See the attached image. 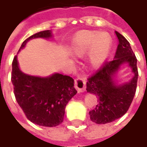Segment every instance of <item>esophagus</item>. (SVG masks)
<instances>
[{"mask_svg":"<svg viewBox=\"0 0 147 147\" xmlns=\"http://www.w3.org/2000/svg\"><path fill=\"white\" fill-rule=\"evenodd\" d=\"M75 87L76 88L78 92H83L86 90V80L84 79L78 78L75 80Z\"/></svg>","mask_w":147,"mask_h":147,"instance_id":"34e87169","label":"esophagus"}]
</instances>
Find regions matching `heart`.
Listing matches in <instances>:
<instances>
[{"mask_svg":"<svg viewBox=\"0 0 147 147\" xmlns=\"http://www.w3.org/2000/svg\"><path fill=\"white\" fill-rule=\"evenodd\" d=\"M112 46L111 37L98 31H80L71 41L74 54L82 56L90 51L89 61L93 66H101L108 59Z\"/></svg>","mask_w":147,"mask_h":147,"instance_id":"heart-1","label":"heart"}]
</instances>
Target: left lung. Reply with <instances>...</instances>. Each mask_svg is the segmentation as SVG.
<instances>
[{
    "mask_svg": "<svg viewBox=\"0 0 147 147\" xmlns=\"http://www.w3.org/2000/svg\"><path fill=\"white\" fill-rule=\"evenodd\" d=\"M115 34L118 45L113 60L105 62L86 83V91L98 98L97 105L90 111L89 115L90 120L98 124L113 122L126 113L136 94L139 76L137 59L130 43L117 31ZM123 65L129 67L133 74V78L127 82L117 80V74Z\"/></svg>",
    "mask_w": 147,
    "mask_h": 147,
    "instance_id": "left-lung-1",
    "label": "left lung"
}]
</instances>
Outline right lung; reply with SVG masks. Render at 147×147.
Segmentation results:
<instances>
[{"mask_svg": "<svg viewBox=\"0 0 147 147\" xmlns=\"http://www.w3.org/2000/svg\"><path fill=\"white\" fill-rule=\"evenodd\" d=\"M34 38L51 39L53 34L49 30L34 34L23 42L19 52ZM11 83L16 102L27 119L43 127L61 124L67 102L77 93L74 80L70 76L55 72L41 77L23 72L19 66L17 55L12 62Z\"/></svg>", "mask_w": 147, "mask_h": 147, "instance_id": "add662e5", "label": "right lung"}]
</instances>
